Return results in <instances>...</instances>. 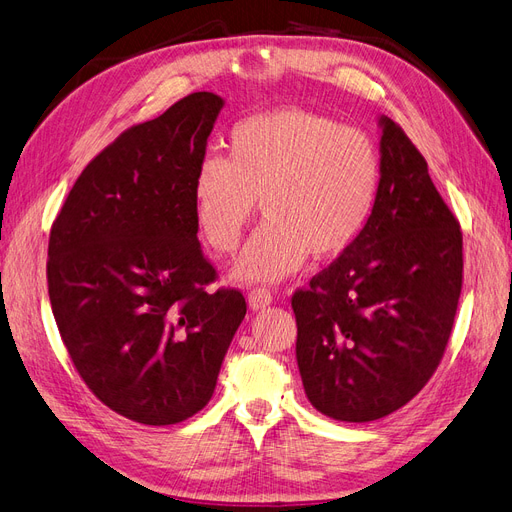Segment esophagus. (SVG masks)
<instances>
[{
	"mask_svg": "<svg viewBox=\"0 0 512 512\" xmlns=\"http://www.w3.org/2000/svg\"><path fill=\"white\" fill-rule=\"evenodd\" d=\"M249 304L253 310H261L272 304V291L266 289V287H255L251 293H249Z\"/></svg>",
	"mask_w": 512,
	"mask_h": 512,
	"instance_id": "obj_1",
	"label": "esophagus"
}]
</instances>
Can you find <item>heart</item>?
I'll use <instances>...</instances> for the list:
<instances>
[{
    "label": "heart",
    "mask_w": 512,
    "mask_h": 512,
    "mask_svg": "<svg viewBox=\"0 0 512 512\" xmlns=\"http://www.w3.org/2000/svg\"><path fill=\"white\" fill-rule=\"evenodd\" d=\"M381 155L364 129L304 108L253 114L229 131L227 159L206 155L193 176V214L214 253L236 251L255 200L266 219L236 263L240 280H278L304 259L351 249L370 219Z\"/></svg>",
    "instance_id": "heart-1"
}]
</instances>
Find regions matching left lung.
Returning a JSON list of instances; mask_svg holds the SVG:
<instances>
[{
	"mask_svg": "<svg viewBox=\"0 0 512 512\" xmlns=\"http://www.w3.org/2000/svg\"><path fill=\"white\" fill-rule=\"evenodd\" d=\"M381 185L364 232L291 295L310 404L364 423L402 408L447 351L464 283L459 221L404 129L381 117Z\"/></svg>",
	"mask_w": 512,
	"mask_h": 512,
	"instance_id": "8db88e82",
	"label": "left lung"
}]
</instances>
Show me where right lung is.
I'll use <instances>...</instances> for the list:
<instances>
[{
  "mask_svg": "<svg viewBox=\"0 0 512 512\" xmlns=\"http://www.w3.org/2000/svg\"><path fill=\"white\" fill-rule=\"evenodd\" d=\"M223 108L191 93L125 129L82 170L48 238V298L93 395L144 425L202 410L246 315L197 240L193 176Z\"/></svg>",
  "mask_w": 512,
  "mask_h": 512,
  "instance_id": "1",
  "label": "right lung"
}]
</instances>
